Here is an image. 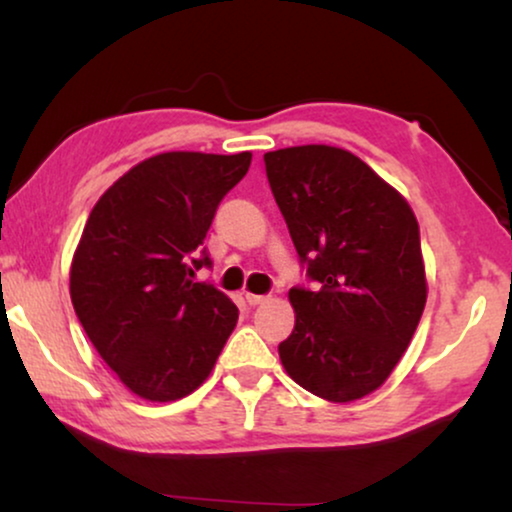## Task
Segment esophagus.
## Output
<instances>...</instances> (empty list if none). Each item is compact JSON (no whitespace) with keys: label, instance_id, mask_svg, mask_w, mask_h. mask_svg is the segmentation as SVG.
Segmentation results:
<instances>
[{"label":"esophagus","instance_id":"esophagus-1","mask_svg":"<svg viewBox=\"0 0 512 512\" xmlns=\"http://www.w3.org/2000/svg\"><path fill=\"white\" fill-rule=\"evenodd\" d=\"M265 300H268V296H258V293H247V303H249L251 307H256V305H263Z\"/></svg>","mask_w":512,"mask_h":512}]
</instances>
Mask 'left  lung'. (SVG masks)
<instances>
[{
    "label": "left lung",
    "instance_id": "obj_1",
    "mask_svg": "<svg viewBox=\"0 0 512 512\" xmlns=\"http://www.w3.org/2000/svg\"><path fill=\"white\" fill-rule=\"evenodd\" d=\"M270 191L312 289L293 286L279 342L293 382L333 403L375 391L422 319L426 279L408 202L354 153L307 144L263 156Z\"/></svg>",
    "mask_w": 512,
    "mask_h": 512
}]
</instances>
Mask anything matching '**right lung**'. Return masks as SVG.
Returning <instances> with one entry per match:
<instances>
[{"instance_id":"right-lung-1","label":"right lung","mask_w":512,"mask_h":512,"mask_svg":"<svg viewBox=\"0 0 512 512\" xmlns=\"http://www.w3.org/2000/svg\"><path fill=\"white\" fill-rule=\"evenodd\" d=\"M251 153L172 151L123 174L90 212L69 291L83 331L132 394L177 401L212 373L237 324L233 300L193 282L216 207Z\"/></svg>"}]
</instances>
